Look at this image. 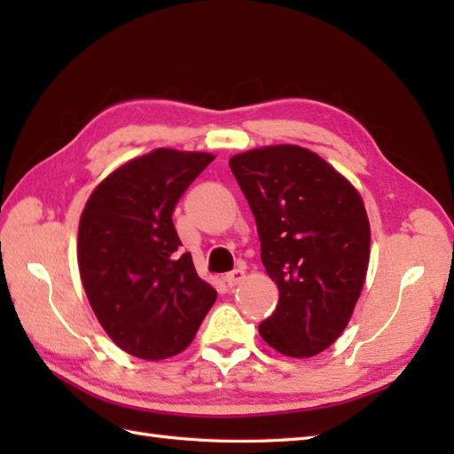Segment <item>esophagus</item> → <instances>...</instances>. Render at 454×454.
Wrapping results in <instances>:
<instances>
[{"label":"esophagus","instance_id":"obj_1","mask_svg":"<svg viewBox=\"0 0 454 454\" xmlns=\"http://www.w3.org/2000/svg\"><path fill=\"white\" fill-rule=\"evenodd\" d=\"M244 278H246V271H244V269H234L232 273H226L224 281H226L228 286H236V285L242 283Z\"/></svg>","mask_w":454,"mask_h":454}]
</instances>
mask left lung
Returning a JSON list of instances; mask_svg holds the SVG:
<instances>
[{"instance_id":"obj_1","label":"left lung","mask_w":454,"mask_h":454,"mask_svg":"<svg viewBox=\"0 0 454 454\" xmlns=\"http://www.w3.org/2000/svg\"><path fill=\"white\" fill-rule=\"evenodd\" d=\"M262 242L265 273L278 288L259 335L294 359L327 349L349 324L371 257V224L353 183L296 144L230 158Z\"/></svg>"}]
</instances>
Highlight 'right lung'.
I'll return each mask as SVG.
<instances>
[{
    "instance_id": "add662e5",
    "label": "right lung",
    "mask_w": 454,
    "mask_h": 454,
    "mask_svg": "<svg viewBox=\"0 0 454 454\" xmlns=\"http://www.w3.org/2000/svg\"><path fill=\"white\" fill-rule=\"evenodd\" d=\"M215 160L156 148L124 161L93 189L80 218L82 285L101 327L122 351L161 361L185 351L216 291L179 254L171 215Z\"/></svg>"
}]
</instances>
